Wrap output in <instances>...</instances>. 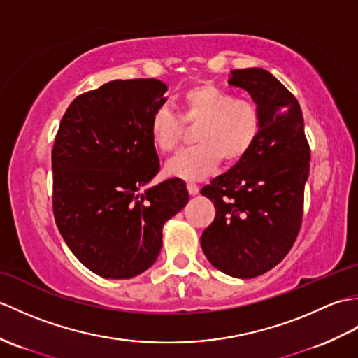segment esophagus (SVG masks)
I'll list each match as a JSON object with an SVG mask.
<instances>
[{"mask_svg": "<svg viewBox=\"0 0 358 358\" xmlns=\"http://www.w3.org/2000/svg\"><path fill=\"white\" fill-rule=\"evenodd\" d=\"M187 191H189V194H191V195H196V194H199V191H200V187L196 186L195 183H187Z\"/></svg>", "mask_w": 358, "mask_h": 358, "instance_id": "esophagus-1", "label": "esophagus"}]
</instances>
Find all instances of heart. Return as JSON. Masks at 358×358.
<instances>
[{"mask_svg": "<svg viewBox=\"0 0 358 358\" xmlns=\"http://www.w3.org/2000/svg\"><path fill=\"white\" fill-rule=\"evenodd\" d=\"M186 127H199L194 136L199 146L167 162L166 172L183 180H201L222 159L235 164L249 154L262 132V112L254 101L238 100L229 90L204 81L181 95L180 118L167 108L152 113V143L163 154H172L183 143Z\"/></svg>", "mask_w": 358, "mask_h": 358, "instance_id": "heart-1", "label": "heart"}]
</instances>
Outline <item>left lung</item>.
<instances>
[{
	"label": "left lung",
	"instance_id": "1",
	"mask_svg": "<svg viewBox=\"0 0 358 358\" xmlns=\"http://www.w3.org/2000/svg\"><path fill=\"white\" fill-rule=\"evenodd\" d=\"M229 85L260 108L262 132L241 162L201 189L217 212L200 241L218 271L254 278L283 260L299 235L310 149L299 101L272 73L235 69Z\"/></svg>",
	"mask_w": 358,
	"mask_h": 358
}]
</instances>
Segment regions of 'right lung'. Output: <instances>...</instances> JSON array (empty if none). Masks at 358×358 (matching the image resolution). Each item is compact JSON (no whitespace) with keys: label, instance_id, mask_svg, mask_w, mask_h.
<instances>
[{"label":"right lung","instance_id":"obj_1","mask_svg":"<svg viewBox=\"0 0 358 358\" xmlns=\"http://www.w3.org/2000/svg\"><path fill=\"white\" fill-rule=\"evenodd\" d=\"M167 86L115 80L78 95L52 149L53 217L72 254L104 278H132L155 263L163 224L186 206L183 180L144 189L159 171L150 117Z\"/></svg>","mask_w":358,"mask_h":358}]
</instances>
